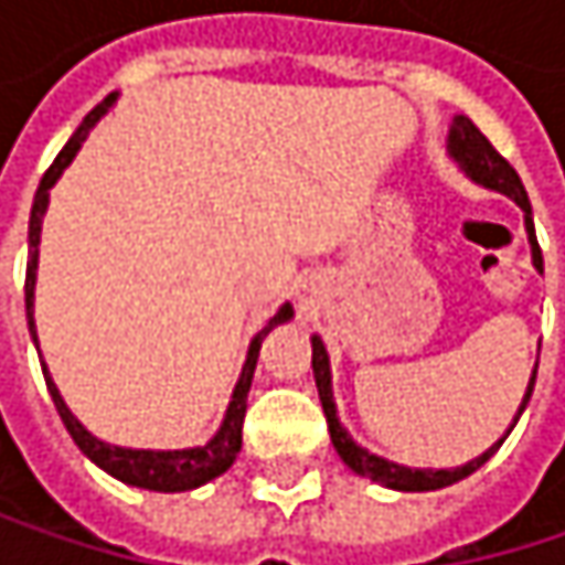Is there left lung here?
<instances>
[{"label":"left lung","mask_w":565,"mask_h":565,"mask_svg":"<svg viewBox=\"0 0 565 565\" xmlns=\"http://www.w3.org/2000/svg\"><path fill=\"white\" fill-rule=\"evenodd\" d=\"M448 157L458 163V170L465 172L471 182H478V185H484V189H491V192L508 195V199H513V202L523 209V228H526V242H530V258H533V268L543 275V255H540V245H536V232H533V209H530L526 189H523V182H520L516 170H513L508 160L491 147V140H488V137H484V134H481V130H478L465 114H458V117L451 120V127H448ZM310 347H313V360H310V366H313L317 393H320V405H323L327 428H330V441H333L337 455H340V458H343V465H347L350 471H356L360 478H370V481H376V484H383V488H393V491H438V488L458 484V481H465L468 475H475V471H478L484 461H491V458H494V451L504 445V438L513 431L516 418L523 415V408H526V402H530V395H533V383H536V363H533V373H530L526 393H523L520 405H516V415H513L510 428L504 431V438H498L484 455L471 458V461H468V465H461V468H405V465H395V461H390V458H380V455H373L370 448H363V445H356V441H353V435L343 428V422H340V415H337V402H333V376H330V356H327V347H323V340H320L317 333L310 337Z\"/></svg>","instance_id":"obj_1"}]
</instances>
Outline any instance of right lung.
I'll return each instance as SVG.
<instances>
[{"label":"right lung","mask_w":565,"mask_h":565,"mask_svg":"<svg viewBox=\"0 0 565 565\" xmlns=\"http://www.w3.org/2000/svg\"><path fill=\"white\" fill-rule=\"evenodd\" d=\"M117 104V94L104 97L84 120L81 127L74 130V137L64 143V150L55 157V163L49 167V172L42 175L39 182V192H35V202H32V215H29V268H25V317H29V333H32V343L39 347V330H35V281H39V245H42V222H45V212H49V192L61 179V172L71 167V160L77 157L81 143L87 140V134L97 127V120ZM294 317V307L281 303L278 313L255 333V340L248 343V356L242 363V376L232 390V402L225 408V418L218 425V431L205 441V445H195V448H172V451H153V448H120V445H110V441H100L97 435H90L77 415L67 408V402L57 393L55 380L42 360V350H39V360H42V373H45V383H49V393L55 402L57 415L67 428V435L74 438V445L100 468L107 471L110 478L130 484V488H143V491H160V494H175V491H192V488H202L209 481H215L218 475H225L238 451H242V422H245V408H248V390H252V376H255V366H258V353H262V340L278 327L287 323Z\"/></svg>","instance_id":"right-lung-1"}]
</instances>
